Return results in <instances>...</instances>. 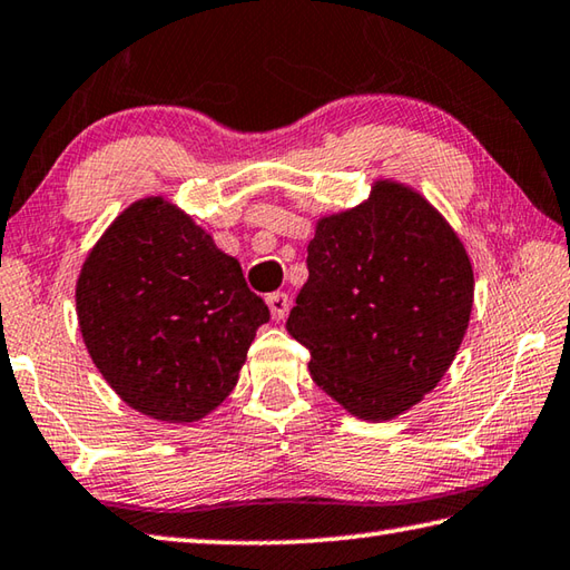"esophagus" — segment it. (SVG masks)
I'll return each mask as SVG.
<instances>
[{
	"instance_id": "obj_1",
	"label": "esophagus",
	"mask_w": 570,
	"mask_h": 570,
	"mask_svg": "<svg viewBox=\"0 0 570 570\" xmlns=\"http://www.w3.org/2000/svg\"><path fill=\"white\" fill-rule=\"evenodd\" d=\"M267 307H271L273 320H285L289 309V297L285 293H273L267 295Z\"/></svg>"
}]
</instances>
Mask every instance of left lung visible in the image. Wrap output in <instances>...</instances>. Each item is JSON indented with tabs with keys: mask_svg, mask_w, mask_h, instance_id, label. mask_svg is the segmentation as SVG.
<instances>
[{
	"mask_svg": "<svg viewBox=\"0 0 570 570\" xmlns=\"http://www.w3.org/2000/svg\"><path fill=\"white\" fill-rule=\"evenodd\" d=\"M287 332L309 374L367 422L410 410L444 377L474 305V271L439 210L377 180L362 206L317 220Z\"/></svg>",
	"mask_w": 570,
	"mask_h": 570,
	"instance_id": "1",
	"label": "left lung"
}]
</instances>
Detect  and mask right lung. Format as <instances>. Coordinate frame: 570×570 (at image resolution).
<instances>
[{
    "label": "right lung",
    "mask_w": 570,
    "mask_h": 570,
    "mask_svg": "<svg viewBox=\"0 0 570 570\" xmlns=\"http://www.w3.org/2000/svg\"><path fill=\"white\" fill-rule=\"evenodd\" d=\"M77 315L94 364L128 406L188 424L233 392L271 309L186 213L144 198L86 257Z\"/></svg>",
    "instance_id": "obj_1"
}]
</instances>
